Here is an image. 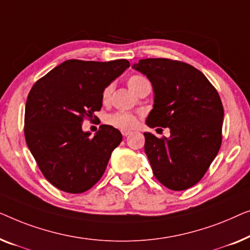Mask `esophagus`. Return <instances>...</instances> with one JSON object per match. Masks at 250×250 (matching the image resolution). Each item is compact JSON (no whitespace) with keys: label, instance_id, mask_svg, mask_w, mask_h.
<instances>
[{"label":"esophagus","instance_id":"34e87169","mask_svg":"<svg viewBox=\"0 0 250 250\" xmlns=\"http://www.w3.org/2000/svg\"><path fill=\"white\" fill-rule=\"evenodd\" d=\"M121 133H122V136L126 137L128 135H130V133H131V131H130V130H121Z\"/></svg>","mask_w":250,"mask_h":250}]
</instances>
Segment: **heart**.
<instances>
[{
  "mask_svg": "<svg viewBox=\"0 0 250 250\" xmlns=\"http://www.w3.org/2000/svg\"><path fill=\"white\" fill-rule=\"evenodd\" d=\"M145 82L146 79L144 78L143 76L132 75L130 76L128 79V86L130 89L135 91L137 94L139 87L142 86V83ZM110 94H111V87L110 86L105 87L103 93H102V101H103V103H106L108 101V98H110ZM105 124L113 126V128H117L119 130H131L139 125V118L135 114L129 113V112L118 111V112H114V113L108 114L107 117L105 118Z\"/></svg>",
  "mask_w": 250,
  "mask_h": 250,
  "instance_id": "obj_1",
  "label": "heart"
}]
</instances>
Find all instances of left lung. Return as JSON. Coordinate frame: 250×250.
Listing matches in <instances>:
<instances>
[{"mask_svg":"<svg viewBox=\"0 0 250 250\" xmlns=\"http://www.w3.org/2000/svg\"><path fill=\"white\" fill-rule=\"evenodd\" d=\"M138 70L153 85L154 106L146 124L170 129L157 138L145 132V153L153 173L171 190L202 180L222 144L224 110L220 95L198 69L171 59L139 60Z\"/></svg>","mask_w":250,"mask_h":250,"instance_id":"left-lung-1","label":"left lung"}]
</instances>
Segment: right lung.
I'll use <instances>...</instances> for the list:
<instances>
[{"instance_id":"right-lung-1","label":"right lung","mask_w":250,"mask_h":250,"mask_svg":"<svg viewBox=\"0 0 250 250\" xmlns=\"http://www.w3.org/2000/svg\"><path fill=\"white\" fill-rule=\"evenodd\" d=\"M130 63L68 60L38 79L24 108V138L46 180L60 190L82 194L103 175L115 147L118 129L102 125L94 137L83 120L96 118L102 93Z\"/></svg>"}]
</instances>
